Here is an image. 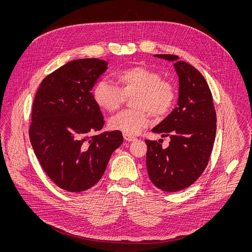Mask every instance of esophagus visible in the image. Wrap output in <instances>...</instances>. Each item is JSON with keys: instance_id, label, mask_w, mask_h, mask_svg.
I'll list each match as a JSON object with an SVG mask.
<instances>
[{"instance_id": "obj_1", "label": "esophagus", "mask_w": 252, "mask_h": 252, "mask_svg": "<svg viewBox=\"0 0 252 252\" xmlns=\"http://www.w3.org/2000/svg\"><path fill=\"white\" fill-rule=\"evenodd\" d=\"M123 135H124L125 140H126V141H133V140H135V137H134V136H132V135H130V134L124 133Z\"/></svg>"}]
</instances>
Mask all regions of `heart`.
Instances as JSON below:
<instances>
[{
  "label": "heart",
  "mask_w": 252,
  "mask_h": 252,
  "mask_svg": "<svg viewBox=\"0 0 252 252\" xmlns=\"http://www.w3.org/2000/svg\"><path fill=\"white\" fill-rule=\"evenodd\" d=\"M117 87L104 80L98 81L93 90V98L101 110L114 113L126 97H130L132 110L121 112L109 121L112 129L130 135L139 133L155 118L165 116L175 100L173 86L161 80L157 70L146 66H131L116 77Z\"/></svg>",
  "instance_id": "obj_1"
}]
</instances>
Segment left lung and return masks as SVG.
I'll return each mask as SVG.
<instances>
[{
	"instance_id": "obj_1",
	"label": "left lung",
	"mask_w": 252,
	"mask_h": 252,
	"mask_svg": "<svg viewBox=\"0 0 252 252\" xmlns=\"http://www.w3.org/2000/svg\"><path fill=\"white\" fill-rule=\"evenodd\" d=\"M173 63L178 77L177 106L153 132L169 136L163 149L156 140H146L147 169L159 189L175 192L191 186L205 169L217 132L212 94L199 71L173 55H155Z\"/></svg>"
}]
</instances>
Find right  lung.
I'll list each match as a JSON object with an SVG mask.
<instances>
[{
  "instance_id": "add662e5",
  "label": "right lung",
  "mask_w": 252,
  "mask_h": 252,
  "mask_svg": "<svg viewBox=\"0 0 252 252\" xmlns=\"http://www.w3.org/2000/svg\"><path fill=\"white\" fill-rule=\"evenodd\" d=\"M106 68L98 59L70 61L46 77L34 96L32 150L48 176L70 192L94 187L124 142L118 130L92 135L104 125L92 90Z\"/></svg>"
}]
</instances>
